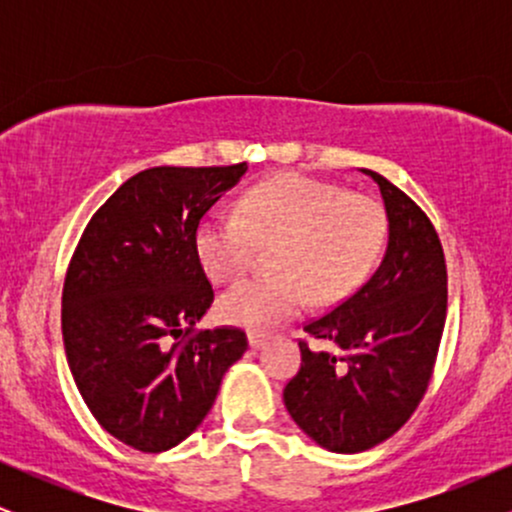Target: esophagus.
Returning a JSON list of instances; mask_svg holds the SVG:
<instances>
[{"mask_svg": "<svg viewBox=\"0 0 512 512\" xmlns=\"http://www.w3.org/2000/svg\"><path fill=\"white\" fill-rule=\"evenodd\" d=\"M248 339H250V346H252V349H255V351L262 349V346L269 342V337H267V334H264V332H250Z\"/></svg>", "mask_w": 512, "mask_h": 512, "instance_id": "34e87169", "label": "esophagus"}]
</instances>
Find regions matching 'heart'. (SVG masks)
Instances as JSON below:
<instances>
[{"label": "heart", "mask_w": 512, "mask_h": 512, "mask_svg": "<svg viewBox=\"0 0 512 512\" xmlns=\"http://www.w3.org/2000/svg\"><path fill=\"white\" fill-rule=\"evenodd\" d=\"M385 243V214L373 197L334 182L284 173L257 182L240 199V216L214 214L197 228L195 250L216 284H231L269 248L274 274L223 293L228 325L267 330L308 305L342 301L366 281Z\"/></svg>", "instance_id": "b5f03b06"}]
</instances>
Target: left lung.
I'll use <instances>...</instances> for the list:
<instances>
[{
    "instance_id": "obj_1",
    "label": "left lung",
    "mask_w": 512,
    "mask_h": 512,
    "mask_svg": "<svg viewBox=\"0 0 512 512\" xmlns=\"http://www.w3.org/2000/svg\"><path fill=\"white\" fill-rule=\"evenodd\" d=\"M387 214L380 267L337 308L303 330L327 349L301 346V370L284 387L298 428L320 448L354 455L383 443L426 395L448 310L440 238L414 199L375 170Z\"/></svg>"
}]
</instances>
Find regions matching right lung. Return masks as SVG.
<instances>
[{
    "mask_svg": "<svg viewBox=\"0 0 512 512\" xmlns=\"http://www.w3.org/2000/svg\"><path fill=\"white\" fill-rule=\"evenodd\" d=\"M245 170H142L93 214L76 245L62 291L64 351L93 419L129 448L182 443L248 351L238 327L195 330L214 303L195 250L199 221Z\"/></svg>",
    "mask_w": 512,
    "mask_h": 512,
    "instance_id": "obj_1",
    "label": "right lung"
}]
</instances>
